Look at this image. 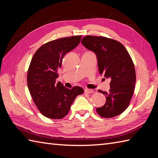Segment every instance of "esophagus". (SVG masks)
<instances>
[{"label": "esophagus", "mask_w": 158, "mask_h": 158, "mask_svg": "<svg viewBox=\"0 0 158 158\" xmlns=\"http://www.w3.org/2000/svg\"><path fill=\"white\" fill-rule=\"evenodd\" d=\"M94 91L92 89H85V93H88V94H90V93H93Z\"/></svg>", "instance_id": "esophagus-1"}]
</instances>
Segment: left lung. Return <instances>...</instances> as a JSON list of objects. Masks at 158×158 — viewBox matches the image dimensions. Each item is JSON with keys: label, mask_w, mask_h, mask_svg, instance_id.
<instances>
[{"label": "left lung", "mask_w": 158, "mask_h": 158, "mask_svg": "<svg viewBox=\"0 0 158 158\" xmlns=\"http://www.w3.org/2000/svg\"><path fill=\"white\" fill-rule=\"evenodd\" d=\"M81 43L97 56L99 72L110 78L109 92L99 90L106 97V104L97 108L103 118H113L128 107L135 90V65L126 48L120 42L103 36H86Z\"/></svg>", "instance_id": "left-lung-1"}]
</instances>
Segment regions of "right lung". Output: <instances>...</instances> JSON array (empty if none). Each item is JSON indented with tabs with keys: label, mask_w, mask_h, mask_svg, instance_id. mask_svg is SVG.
<instances>
[{
	"label": "right lung",
	"mask_w": 158,
	"mask_h": 158,
	"mask_svg": "<svg viewBox=\"0 0 158 158\" xmlns=\"http://www.w3.org/2000/svg\"><path fill=\"white\" fill-rule=\"evenodd\" d=\"M81 38L74 36L48 42L38 48L31 59L27 86L38 110L48 118H64L76 97L84 92L80 86L69 89L55 81L63 58L78 46Z\"/></svg>",
	"instance_id": "add662e5"
}]
</instances>
